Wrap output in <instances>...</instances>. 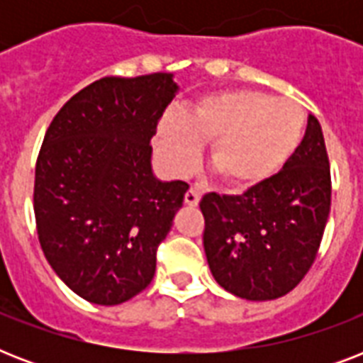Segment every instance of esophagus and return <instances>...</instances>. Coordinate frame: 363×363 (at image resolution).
Wrapping results in <instances>:
<instances>
[{
	"label": "esophagus",
	"instance_id": "34e87169",
	"mask_svg": "<svg viewBox=\"0 0 363 363\" xmlns=\"http://www.w3.org/2000/svg\"><path fill=\"white\" fill-rule=\"evenodd\" d=\"M199 198H201V192H199L198 186H190L186 194H184V203L188 207H196L199 203Z\"/></svg>",
	"mask_w": 363,
	"mask_h": 363
}]
</instances>
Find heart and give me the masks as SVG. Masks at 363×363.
<instances>
[{
    "label": "heart",
    "mask_w": 363,
    "mask_h": 363,
    "mask_svg": "<svg viewBox=\"0 0 363 363\" xmlns=\"http://www.w3.org/2000/svg\"><path fill=\"white\" fill-rule=\"evenodd\" d=\"M307 115L292 99L259 90L205 96L186 115H167L156 133V152L171 173L188 175L209 143L211 167L226 184L247 190L271 181L296 156Z\"/></svg>",
    "instance_id": "1"
}]
</instances>
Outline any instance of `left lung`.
<instances>
[{"label": "left lung", "mask_w": 363, "mask_h": 363, "mask_svg": "<svg viewBox=\"0 0 363 363\" xmlns=\"http://www.w3.org/2000/svg\"><path fill=\"white\" fill-rule=\"evenodd\" d=\"M332 203L320 122L309 115L301 147L271 181L241 196L205 194L203 247L215 281L248 299H277L315 262Z\"/></svg>", "instance_id": "obj_1"}]
</instances>
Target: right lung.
Returning <instances> with one entry per match:
<instances>
[{
    "label": "right lung",
    "instance_id": "1",
    "mask_svg": "<svg viewBox=\"0 0 363 363\" xmlns=\"http://www.w3.org/2000/svg\"><path fill=\"white\" fill-rule=\"evenodd\" d=\"M181 86L173 73L104 77L54 116L35 165L33 211L45 258L96 305L150 284L156 250L188 184L160 181L150 139Z\"/></svg>",
    "mask_w": 363,
    "mask_h": 363
}]
</instances>
